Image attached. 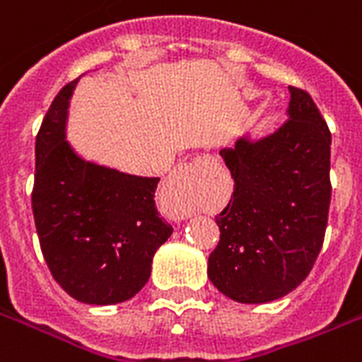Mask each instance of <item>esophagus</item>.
Listing matches in <instances>:
<instances>
[{"mask_svg":"<svg viewBox=\"0 0 362 362\" xmlns=\"http://www.w3.org/2000/svg\"><path fill=\"white\" fill-rule=\"evenodd\" d=\"M214 161L210 160H199L193 163H182L171 173L167 178L165 193L169 195L171 202L175 204L176 219H184L189 214V199L191 193L199 186V182L210 173V167Z\"/></svg>","mask_w":362,"mask_h":362,"instance_id":"34e87169","label":"esophagus"}]
</instances>
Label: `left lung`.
Returning <instances> with one entry per match:
<instances>
[{"mask_svg":"<svg viewBox=\"0 0 362 362\" xmlns=\"http://www.w3.org/2000/svg\"><path fill=\"white\" fill-rule=\"evenodd\" d=\"M290 119L264 139L219 154L234 178L208 258L214 286L238 303H267L303 283L324 245L331 132L307 90L290 87Z\"/></svg>","mask_w":362,"mask_h":362,"instance_id":"left-lung-1","label":"left lung"}]
</instances>
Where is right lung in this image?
Instances as JSON below:
<instances>
[{
  "mask_svg": "<svg viewBox=\"0 0 362 362\" xmlns=\"http://www.w3.org/2000/svg\"><path fill=\"white\" fill-rule=\"evenodd\" d=\"M78 79L59 90L35 143V227L54 279L87 305H115L145 286L152 257L173 234L156 210L160 178L79 158L64 139Z\"/></svg>",
  "mask_w": 362,
  "mask_h": 362,
  "instance_id": "right-lung-1",
  "label": "right lung"
}]
</instances>
